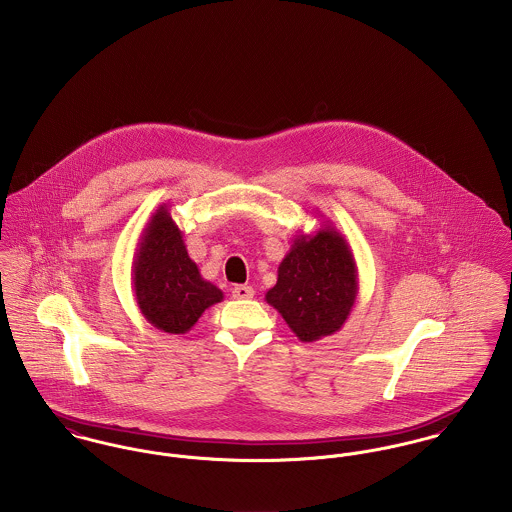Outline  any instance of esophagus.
<instances>
[{"mask_svg": "<svg viewBox=\"0 0 512 512\" xmlns=\"http://www.w3.org/2000/svg\"><path fill=\"white\" fill-rule=\"evenodd\" d=\"M232 297L234 299H250V297H254V288L252 286H234Z\"/></svg>", "mask_w": 512, "mask_h": 512, "instance_id": "1", "label": "esophagus"}]
</instances>
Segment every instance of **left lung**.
<instances>
[{
  "label": "left lung",
  "mask_w": 512,
  "mask_h": 512,
  "mask_svg": "<svg viewBox=\"0 0 512 512\" xmlns=\"http://www.w3.org/2000/svg\"><path fill=\"white\" fill-rule=\"evenodd\" d=\"M357 293L359 272L351 244L325 220L313 234H295L266 301L278 309L299 341L313 343L345 325Z\"/></svg>",
  "instance_id": "8db88e82"
}]
</instances>
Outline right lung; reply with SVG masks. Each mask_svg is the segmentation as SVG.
<instances>
[{"label":"right lung","mask_w":512,"mask_h":512,"mask_svg":"<svg viewBox=\"0 0 512 512\" xmlns=\"http://www.w3.org/2000/svg\"><path fill=\"white\" fill-rule=\"evenodd\" d=\"M132 284L142 315L153 327L171 335L191 331L205 309L224 297L189 258L169 203L159 205L142 230L132 264Z\"/></svg>","instance_id":"obj_1"}]
</instances>
